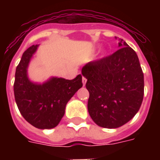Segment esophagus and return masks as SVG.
<instances>
[{
  "instance_id": "obj_1",
  "label": "esophagus",
  "mask_w": 160,
  "mask_h": 160,
  "mask_svg": "<svg viewBox=\"0 0 160 160\" xmlns=\"http://www.w3.org/2000/svg\"><path fill=\"white\" fill-rule=\"evenodd\" d=\"M86 80H86V78H85L84 76H83V77H82V82H83V85H85V83H86Z\"/></svg>"
}]
</instances>
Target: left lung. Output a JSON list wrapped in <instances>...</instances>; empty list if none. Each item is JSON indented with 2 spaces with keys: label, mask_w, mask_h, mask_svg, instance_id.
<instances>
[{
  "label": "left lung",
  "mask_w": 160,
  "mask_h": 160,
  "mask_svg": "<svg viewBox=\"0 0 160 160\" xmlns=\"http://www.w3.org/2000/svg\"><path fill=\"white\" fill-rule=\"evenodd\" d=\"M112 55L82 68L90 93L88 111L95 124L115 129L139 111L144 98V73L138 55L124 40Z\"/></svg>",
  "instance_id": "obj_1"
}]
</instances>
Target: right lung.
<instances>
[{"label":"right lung","instance_id":"right-lung-1","mask_svg":"<svg viewBox=\"0 0 160 160\" xmlns=\"http://www.w3.org/2000/svg\"><path fill=\"white\" fill-rule=\"evenodd\" d=\"M39 45L29 47L17 65L14 82V95L21 115L26 121L41 129H52L65 114L66 104L83 86L82 76L73 80L52 77L43 84L31 82L27 68Z\"/></svg>","mask_w":160,"mask_h":160}]
</instances>
